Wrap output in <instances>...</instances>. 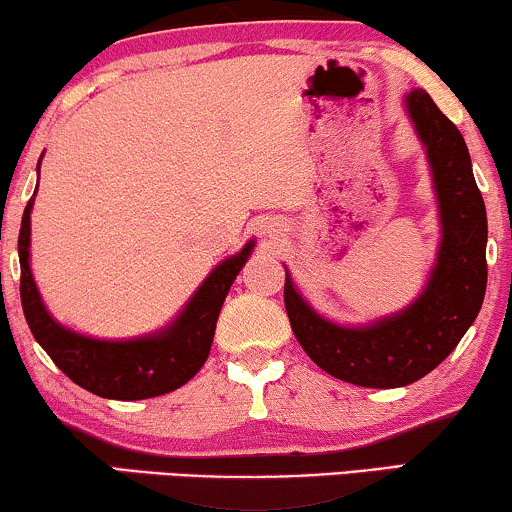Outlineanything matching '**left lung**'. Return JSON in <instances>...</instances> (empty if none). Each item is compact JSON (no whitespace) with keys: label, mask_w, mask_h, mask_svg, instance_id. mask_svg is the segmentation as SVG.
<instances>
[{"label":"left lung","mask_w":512,"mask_h":512,"mask_svg":"<svg viewBox=\"0 0 512 512\" xmlns=\"http://www.w3.org/2000/svg\"><path fill=\"white\" fill-rule=\"evenodd\" d=\"M403 104L426 149L440 219L436 263L422 293L389 317L342 326L307 303L289 268L284 282L286 314L305 354L328 375L370 389L429 375L471 328L487 289V212L464 137L426 90L412 88Z\"/></svg>","instance_id":"left-lung-1"}]
</instances>
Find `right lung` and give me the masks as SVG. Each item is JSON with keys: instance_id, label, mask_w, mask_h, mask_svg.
<instances>
[{"instance_id": "1", "label": "right lung", "mask_w": 512, "mask_h": 512, "mask_svg": "<svg viewBox=\"0 0 512 512\" xmlns=\"http://www.w3.org/2000/svg\"><path fill=\"white\" fill-rule=\"evenodd\" d=\"M34 195L27 202L18 235L20 300L34 340L44 347V352L69 380L95 396L114 398V401H142L184 387L205 366L223 300L244 263L249 261L256 242L249 240L235 256H228L216 265L184 305V310L160 331L128 340L90 338L55 321L41 300L30 268V214Z\"/></svg>"}]
</instances>
